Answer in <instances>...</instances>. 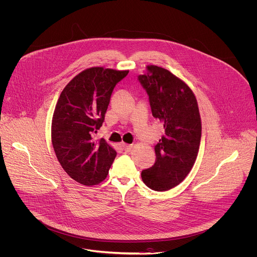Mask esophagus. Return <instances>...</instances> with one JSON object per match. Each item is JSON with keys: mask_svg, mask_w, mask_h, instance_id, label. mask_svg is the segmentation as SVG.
Returning a JSON list of instances; mask_svg holds the SVG:
<instances>
[{"mask_svg": "<svg viewBox=\"0 0 257 257\" xmlns=\"http://www.w3.org/2000/svg\"><path fill=\"white\" fill-rule=\"evenodd\" d=\"M122 146H123V149L125 150V152H130L131 149H132V147H133L132 144H125V143H123Z\"/></svg>", "mask_w": 257, "mask_h": 257, "instance_id": "34e87169", "label": "esophagus"}]
</instances>
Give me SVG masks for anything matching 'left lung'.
<instances>
[{
	"mask_svg": "<svg viewBox=\"0 0 257 257\" xmlns=\"http://www.w3.org/2000/svg\"><path fill=\"white\" fill-rule=\"evenodd\" d=\"M138 81L149 97L153 117L165 129L155 146V163L141 177L150 189L166 191L185 179L196 160L201 139L197 101L191 89L164 68L148 66Z\"/></svg>",
	"mask_w": 257,
	"mask_h": 257,
	"instance_id": "8db88e82",
	"label": "left lung"
}]
</instances>
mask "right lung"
I'll return each mask as SVG.
<instances>
[{
    "label": "right lung",
    "mask_w": 257,
    "mask_h": 257,
    "mask_svg": "<svg viewBox=\"0 0 257 257\" xmlns=\"http://www.w3.org/2000/svg\"><path fill=\"white\" fill-rule=\"evenodd\" d=\"M129 71L93 67L73 78L62 91L52 120V144L58 161L75 181L96 185L103 181L117 155L93 135L102 126L115 86Z\"/></svg>",
    "instance_id": "obj_1"
}]
</instances>
